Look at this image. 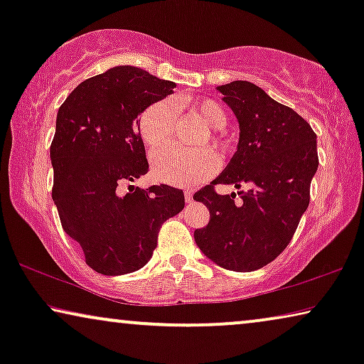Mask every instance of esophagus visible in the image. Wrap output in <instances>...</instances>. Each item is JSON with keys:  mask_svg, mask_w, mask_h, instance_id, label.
Returning a JSON list of instances; mask_svg holds the SVG:
<instances>
[{"mask_svg": "<svg viewBox=\"0 0 364 364\" xmlns=\"http://www.w3.org/2000/svg\"><path fill=\"white\" fill-rule=\"evenodd\" d=\"M183 196H186V200H187V202H192V200H193V193H192V191H186V193H183Z\"/></svg>", "mask_w": 364, "mask_h": 364, "instance_id": "obj_1", "label": "esophagus"}]
</instances>
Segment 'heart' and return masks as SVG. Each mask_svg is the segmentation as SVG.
I'll return each instance as SVG.
<instances>
[{
  "mask_svg": "<svg viewBox=\"0 0 364 364\" xmlns=\"http://www.w3.org/2000/svg\"><path fill=\"white\" fill-rule=\"evenodd\" d=\"M193 116L208 129V142L218 149H225V139L218 129L227 124V112L213 99H193L188 102ZM176 131V112L167 101H157L149 106L139 119V132L144 144L151 152L161 151L172 142ZM203 137V142L207 141ZM154 173L159 181L172 186H192L210 177L218 168V159L210 149L198 151H181V149H166L154 157Z\"/></svg>",
  "mask_w": 364,
  "mask_h": 364,
  "instance_id": "1",
  "label": "heart"
}]
</instances>
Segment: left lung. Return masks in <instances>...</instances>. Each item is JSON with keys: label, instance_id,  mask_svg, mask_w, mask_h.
I'll list each match as a JSON object with an SVG mask.
<instances>
[{"label": "left lung", "instance_id": "8db88e82", "mask_svg": "<svg viewBox=\"0 0 364 364\" xmlns=\"http://www.w3.org/2000/svg\"><path fill=\"white\" fill-rule=\"evenodd\" d=\"M240 126L237 152L210 186L193 193L210 220L197 228L198 248L218 267L253 272L285 250L310 203L318 168L316 134L305 119L255 84L233 81L217 87ZM217 183H243L241 202L215 192Z\"/></svg>", "mask_w": 364, "mask_h": 364}]
</instances>
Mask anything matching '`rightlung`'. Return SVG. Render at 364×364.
Instances as JSON below:
<instances>
[{
    "label": "right lung",
    "instance_id": "right-lung-1",
    "mask_svg": "<svg viewBox=\"0 0 364 364\" xmlns=\"http://www.w3.org/2000/svg\"><path fill=\"white\" fill-rule=\"evenodd\" d=\"M173 87L144 69L117 66L82 81L58 111L53 200L63 230L102 275L146 265L162 223L186 205L181 188L166 183L121 192L149 172L139 114Z\"/></svg>",
    "mask_w": 364,
    "mask_h": 364
}]
</instances>
